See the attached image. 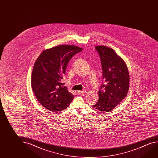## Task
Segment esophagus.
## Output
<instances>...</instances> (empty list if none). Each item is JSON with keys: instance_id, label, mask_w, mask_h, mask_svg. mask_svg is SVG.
<instances>
[{"instance_id": "esophagus-1", "label": "esophagus", "mask_w": 158, "mask_h": 158, "mask_svg": "<svg viewBox=\"0 0 158 158\" xmlns=\"http://www.w3.org/2000/svg\"><path fill=\"white\" fill-rule=\"evenodd\" d=\"M86 93V90H84L83 91H78V93L79 94H83Z\"/></svg>"}]
</instances>
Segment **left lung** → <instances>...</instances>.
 I'll use <instances>...</instances> for the list:
<instances>
[{
    "label": "left lung",
    "instance_id": "1",
    "mask_svg": "<svg viewBox=\"0 0 158 158\" xmlns=\"http://www.w3.org/2000/svg\"><path fill=\"white\" fill-rule=\"evenodd\" d=\"M95 49L100 57L102 69V84L98 91L99 98L93 106L99 111L109 112L127 96L129 86V75L126 63L114 50L104 46Z\"/></svg>",
    "mask_w": 158,
    "mask_h": 158
}]
</instances>
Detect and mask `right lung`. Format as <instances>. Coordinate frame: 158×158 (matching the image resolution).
<instances>
[{
	"instance_id": "right-lung-1",
	"label": "right lung",
	"mask_w": 158,
	"mask_h": 158,
	"mask_svg": "<svg viewBox=\"0 0 158 158\" xmlns=\"http://www.w3.org/2000/svg\"><path fill=\"white\" fill-rule=\"evenodd\" d=\"M83 50L73 45H60L46 49L37 59L31 76V87L39 102L53 112L67 108L74 96L61 83L68 63Z\"/></svg>"
}]
</instances>
